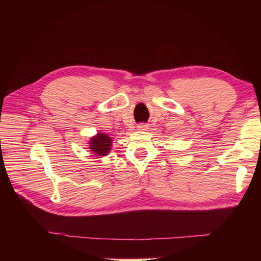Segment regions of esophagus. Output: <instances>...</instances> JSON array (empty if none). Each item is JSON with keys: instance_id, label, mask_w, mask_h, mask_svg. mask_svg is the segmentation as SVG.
I'll list each match as a JSON object with an SVG mask.
<instances>
[{"instance_id": "obj_1", "label": "esophagus", "mask_w": 261, "mask_h": 261, "mask_svg": "<svg viewBox=\"0 0 261 261\" xmlns=\"http://www.w3.org/2000/svg\"><path fill=\"white\" fill-rule=\"evenodd\" d=\"M137 127H138L139 130H147L148 126L146 124H144V123H140V124H138V126Z\"/></svg>"}]
</instances>
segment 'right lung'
<instances>
[{"instance_id": "obj_1", "label": "right lung", "mask_w": 261, "mask_h": 261, "mask_svg": "<svg viewBox=\"0 0 261 261\" xmlns=\"http://www.w3.org/2000/svg\"><path fill=\"white\" fill-rule=\"evenodd\" d=\"M113 139L108 134L98 132L95 136L91 137L88 141V149L95 154V156H106L112 151Z\"/></svg>"}]
</instances>
